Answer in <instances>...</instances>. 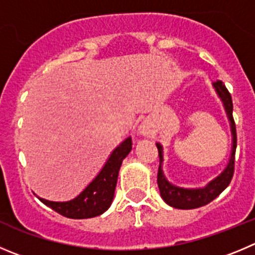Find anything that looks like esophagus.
Instances as JSON below:
<instances>
[{"instance_id":"obj_1","label":"esophagus","mask_w":255,"mask_h":255,"mask_svg":"<svg viewBox=\"0 0 255 255\" xmlns=\"http://www.w3.org/2000/svg\"><path fill=\"white\" fill-rule=\"evenodd\" d=\"M139 134H142V135L148 134V130H147V128H144V127L139 128Z\"/></svg>"}]
</instances>
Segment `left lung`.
<instances>
[{
	"label": "left lung",
	"mask_w": 255,
	"mask_h": 255,
	"mask_svg": "<svg viewBox=\"0 0 255 255\" xmlns=\"http://www.w3.org/2000/svg\"><path fill=\"white\" fill-rule=\"evenodd\" d=\"M214 88H215L216 93L220 97L223 104H224L228 118L230 121V127H232L233 147L229 163H228L225 170L218 177L214 178L213 181L209 182L203 189H182V187H177L175 185L170 184L166 180L162 167H161V163L163 161L162 146L160 143H156L157 148H158V156H160V167H158V173H157V184H158L160 194L162 196V199L165 200V203L172 206V208L186 209V210H189V209H196L211 203L214 199H216L221 192L229 186L233 175H234L235 149H237V129H235L234 118H233L232 95H230V93L228 92L225 85L220 80H216L214 83Z\"/></svg>",
	"instance_id": "8db88e82"
}]
</instances>
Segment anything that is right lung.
Returning a JSON list of instances; mask_svg holds the SVG:
<instances>
[{
	"label": "right lung",
	"instance_id": "1",
	"mask_svg": "<svg viewBox=\"0 0 255 255\" xmlns=\"http://www.w3.org/2000/svg\"><path fill=\"white\" fill-rule=\"evenodd\" d=\"M132 149V138H126L109 156L97 177L78 195L65 203H55L39 197L40 201L60 215L70 219H89L108 210L114 197L117 178L122 161Z\"/></svg>",
	"mask_w": 255,
	"mask_h": 255
}]
</instances>
